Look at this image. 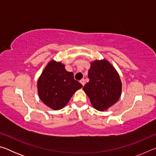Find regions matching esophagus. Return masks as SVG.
Returning <instances> with one entry per match:
<instances>
[{
	"label": "esophagus",
	"mask_w": 156,
	"mask_h": 156,
	"mask_svg": "<svg viewBox=\"0 0 156 156\" xmlns=\"http://www.w3.org/2000/svg\"><path fill=\"white\" fill-rule=\"evenodd\" d=\"M80 83L83 84V86H84V84H85V82H84V79H82V80H80Z\"/></svg>",
	"instance_id": "obj_1"
}]
</instances>
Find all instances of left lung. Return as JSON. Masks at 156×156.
I'll use <instances>...</instances> for the list:
<instances>
[{
    "instance_id": "left-lung-1",
    "label": "left lung",
    "mask_w": 156,
    "mask_h": 156,
    "mask_svg": "<svg viewBox=\"0 0 156 156\" xmlns=\"http://www.w3.org/2000/svg\"><path fill=\"white\" fill-rule=\"evenodd\" d=\"M89 81L83 90L95 109L103 112L119 100L122 83L119 74L106 59L94 60L88 72Z\"/></svg>"
}]
</instances>
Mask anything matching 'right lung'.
I'll return each instance as SVG.
<instances>
[{
  "label": "right lung",
  "mask_w": 156,
  "mask_h": 156,
  "mask_svg": "<svg viewBox=\"0 0 156 156\" xmlns=\"http://www.w3.org/2000/svg\"><path fill=\"white\" fill-rule=\"evenodd\" d=\"M82 87L73 78V73L65 69V65L54 60L44 69L37 83L40 99L54 110L62 109Z\"/></svg>",
  "instance_id": "1"
}]
</instances>
